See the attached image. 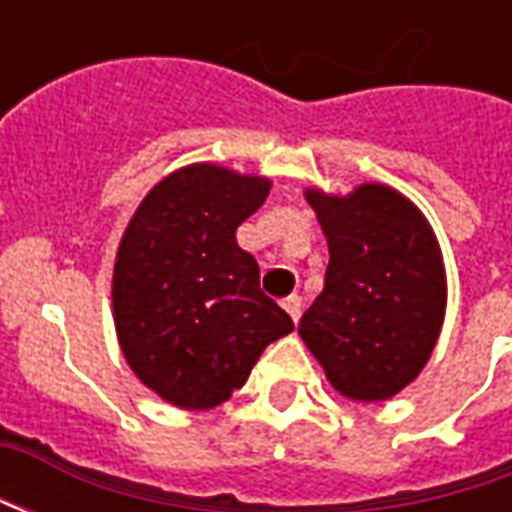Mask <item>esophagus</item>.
<instances>
[{
	"label": "esophagus",
	"mask_w": 512,
	"mask_h": 512,
	"mask_svg": "<svg viewBox=\"0 0 512 512\" xmlns=\"http://www.w3.org/2000/svg\"><path fill=\"white\" fill-rule=\"evenodd\" d=\"M282 307H285V312H288L290 318H293V323L299 321V315H301V299H299V296H288V299H282Z\"/></svg>",
	"instance_id": "esophagus-1"
}]
</instances>
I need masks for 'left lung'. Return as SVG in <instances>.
<instances>
[{"mask_svg": "<svg viewBox=\"0 0 512 512\" xmlns=\"http://www.w3.org/2000/svg\"><path fill=\"white\" fill-rule=\"evenodd\" d=\"M304 197L329 241V268L299 323L301 340L340 395L386 400L419 376L439 340L447 310L439 241L417 205L384 183Z\"/></svg>", "mask_w": 512, "mask_h": 512, "instance_id": "1", "label": "left lung"}]
</instances>
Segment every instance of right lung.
Returning <instances> with one entry per match:
<instances>
[{"instance_id": "add662e5", "label": "right lung", "mask_w": 512, "mask_h": 512, "mask_svg": "<svg viewBox=\"0 0 512 512\" xmlns=\"http://www.w3.org/2000/svg\"><path fill=\"white\" fill-rule=\"evenodd\" d=\"M271 180L189 164L147 191L115 260L112 307L123 356L167 403L205 411L246 384L268 343L293 332L235 241Z\"/></svg>"}]
</instances>
